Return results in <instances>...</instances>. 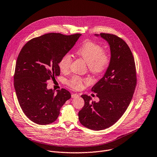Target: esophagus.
Here are the masks:
<instances>
[{"mask_svg":"<svg viewBox=\"0 0 157 157\" xmlns=\"http://www.w3.org/2000/svg\"><path fill=\"white\" fill-rule=\"evenodd\" d=\"M79 94H77V93H72L71 94V97H72L73 98H78L79 97Z\"/></svg>","mask_w":157,"mask_h":157,"instance_id":"1","label":"esophagus"}]
</instances>
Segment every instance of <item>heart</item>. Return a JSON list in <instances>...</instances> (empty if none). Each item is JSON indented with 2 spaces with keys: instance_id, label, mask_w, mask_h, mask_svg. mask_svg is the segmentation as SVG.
<instances>
[{
  "instance_id": "b5f03b06",
  "label": "heart",
  "mask_w": 157,
  "mask_h": 157,
  "mask_svg": "<svg viewBox=\"0 0 157 157\" xmlns=\"http://www.w3.org/2000/svg\"><path fill=\"white\" fill-rule=\"evenodd\" d=\"M76 53L88 64L90 73L94 75L103 74L108 68L111 61L109 53L103 50V48L100 44L91 40L85 42L76 50ZM71 63L72 58L71 55L69 54L63 55L58 63L61 72L64 73H67L70 69ZM88 82V79L81 78L78 76H72L67 81V84L71 88L76 90L81 88L83 83Z\"/></svg>"
}]
</instances>
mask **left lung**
Segmentation results:
<instances>
[{
    "instance_id": "obj_1",
    "label": "left lung",
    "mask_w": 157,
    "mask_h": 157,
    "mask_svg": "<svg viewBox=\"0 0 157 157\" xmlns=\"http://www.w3.org/2000/svg\"><path fill=\"white\" fill-rule=\"evenodd\" d=\"M100 36L109 44L111 61L104 76L91 89L99 101L91 102L90 96L81 95L84 105L78 113L80 123L96 131L110 127L122 117L132 101L137 81L133 56L125 41L115 34Z\"/></svg>"
}]
</instances>
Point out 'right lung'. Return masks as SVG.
<instances>
[{
  "instance_id": "right-lung-1",
  "label": "right lung",
  "mask_w": 157,
  "mask_h": 157,
  "mask_svg": "<svg viewBox=\"0 0 157 157\" xmlns=\"http://www.w3.org/2000/svg\"><path fill=\"white\" fill-rule=\"evenodd\" d=\"M81 34L66 36L48 33L31 39L17 57L13 84L20 106L25 116L39 124L58 118L60 109L71 97L62 88L57 93L47 89V81L60 75L59 61L75 44Z\"/></svg>"
}]
</instances>
